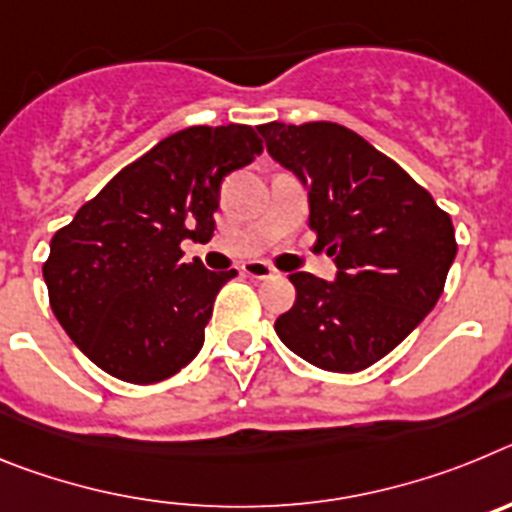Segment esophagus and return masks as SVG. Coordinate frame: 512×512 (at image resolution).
<instances>
[{
  "label": "esophagus",
  "mask_w": 512,
  "mask_h": 512,
  "mask_svg": "<svg viewBox=\"0 0 512 512\" xmlns=\"http://www.w3.org/2000/svg\"><path fill=\"white\" fill-rule=\"evenodd\" d=\"M243 274L251 279H271L277 277V271L271 269L266 261H248V264H243Z\"/></svg>",
  "instance_id": "1"
}]
</instances>
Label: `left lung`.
Returning <instances> with one entry per match:
<instances>
[{
  "instance_id": "8db88e82",
  "label": "left lung",
  "mask_w": 512,
  "mask_h": 512,
  "mask_svg": "<svg viewBox=\"0 0 512 512\" xmlns=\"http://www.w3.org/2000/svg\"><path fill=\"white\" fill-rule=\"evenodd\" d=\"M266 151L305 184L310 228L336 282L297 271V300L274 330L325 372H361L436 307L456 256L449 212L405 169L336 122L259 125Z\"/></svg>"
}]
</instances>
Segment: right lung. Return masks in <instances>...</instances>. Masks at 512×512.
Here are the masks:
<instances>
[{"label":"right lung","mask_w":512,"mask_h":512,"mask_svg":"<svg viewBox=\"0 0 512 512\" xmlns=\"http://www.w3.org/2000/svg\"><path fill=\"white\" fill-rule=\"evenodd\" d=\"M261 151L251 125L179 130L53 235L43 264L53 315L102 372L153 384L200 354L217 292L238 271L184 261L182 241H210L220 182Z\"/></svg>","instance_id":"obj_1"}]
</instances>
